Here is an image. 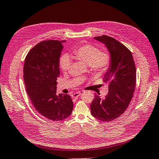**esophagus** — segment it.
I'll list each match as a JSON object with an SVG mask.
<instances>
[{"instance_id":"1","label":"esophagus","mask_w":159,"mask_h":159,"mask_svg":"<svg viewBox=\"0 0 159 159\" xmlns=\"http://www.w3.org/2000/svg\"><path fill=\"white\" fill-rule=\"evenodd\" d=\"M80 95H81V93L80 92H76V93H73V94H72V98H77Z\"/></svg>"}]
</instances>
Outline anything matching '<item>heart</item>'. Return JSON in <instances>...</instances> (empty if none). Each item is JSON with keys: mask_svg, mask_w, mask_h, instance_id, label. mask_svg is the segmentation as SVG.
<instances>
[{"mask_svg": "<svg viewBox=\"0 0 159 159\" xmlns=\"http://www.w3.org/2000/svg\"><path fill=\"white\" fill-rule=\"evenodd\" d=\"M71 57L88 66L91 71L95 75H102L106 72L111 63V56L107 51L100 50L98 47L90 44L82 45L74 49ZM70 60L67 55L61 57L60 67L63 73L69 70Z\"/></svg>", "mask_w": 159, "mask_h": 159, "instance_id": "heart-1", "label": "heart"}]
</instances>
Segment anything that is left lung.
Instances as JSON below:
<instances>
[{
  "label": "left lung",
  "instance_id": "obj_1",
  "mask_svg": "<svg viewBox=\"0 0 159 159\" xmlns=\"http://www.w3.org/2000/svg\"><path fill=\"white\" fill-rule=\"evenodd\" d=\"M94 39L103 43L111 56V63L103 81L109 86L107 96L95 94L91 113L97 119L109 122L122 115L130 104L136 85V70L130 50L115 39L107 35Z\"/></svg>",
  "mask_w": 159,
  "mask_h": 159
}]
</instances>
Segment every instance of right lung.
<instances>
[{
	"instance_id": "add662e5",
	"label": "right lung",
	"mask_w": 159,
	"mask_h": 159,
	"mask_svg": "<svg viewBox=\"0 0 159 159\" xmlns=\"http://www.w3.org/2000/svg\"><path fill=\"white\" fill-rule=\"evenodd\" d=\"M66 42L48 40L38 43L28 52L23 67L26 91L34 107L53 121L66 119L73 109L69 95L56 94L60 57Z\"/></svg>"
}]
</instances>
